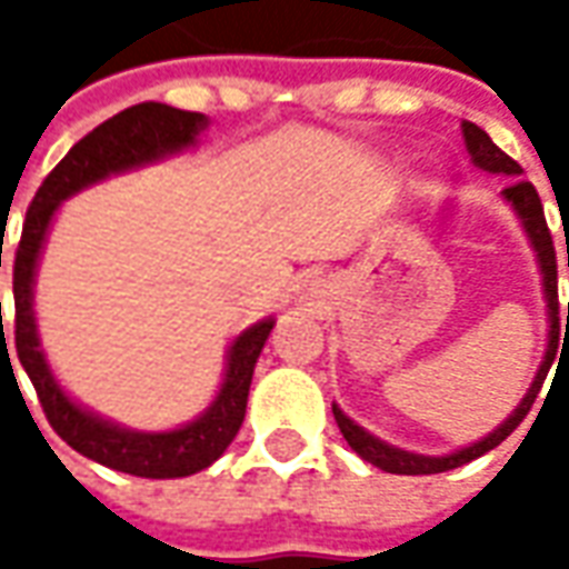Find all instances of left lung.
Returning <instances> with one entry per match:
<instances>
[{"mask_svg":"<svg viewBox=\"0 0 569 569\" xmlns=\"http://www.w3.org/2000/svg\"><path fill=\"white\" fill-rule=\"evenodd\" d=\"M462 136H466V148H469L471 161L481 167V170L507 173V177H519V173H522V167L516 164L507 151H500V148L491 142V136H488L481 126L462 120ZM503 196H507V202L516 208V214L522 218V224H526V230H529L532 247H536L538 252V266H541V274H545V297H548V317H551V332H548L551 341H548L545 363H541V370H538L532 389L526 392V399L519 402V408H516L513 415H510L503 425L497 427L493 433H488L485 440H478V443H471V447L459 449V452H452V456H418V452H405V449L389 447V443L377 440L373 433H367L363 427L355 425V421L341 411L339 405H332L336 425H339L341 437L348 440V447L355 449L361 459H367L370 466H377V469L392 471V475H437V471L459 469V466H466V462H471V459H478V456L491 452L493 447H500V443L513 433L516 427L522 425V418L532 411V402L538 399V389H541V382H545V377H548V367H551L555 355H558V336H560V329H563V322H560V303H558V252H555V240H551V230H548V221H545V208H541V199H538V189L532 187L529 180H513L510 187L503 189ZM567 266H569V240H567ZM567 332H569V303H567V329H563V336H567Z\"/></svg>","mask_w":569,"mask_h":569,"instance_id":"8db88e82","label":"left lung"}]
</instances>
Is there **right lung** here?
<instances>
[{"instance_id":"right-lung-1","label":"right lung","mask_w":569,"mask_h":569,"mask_svg":"<svg viewBox=\"0 0 569 569\" xmlns=\"http://www.w3.org/2000/svg\"><path fill=\"white\" fill-rule=\"evenodd\" d=\"M206 126L208 120L202 113L177 110V107L154 103V100L126 107L122 113L100 122L98 129H91L81 142L72 144V151L40 183L33 202L28 206V218H24L21 240L14 250V266H11L14 351H18V361L24 367V373L31 377L50 427L81 456L94 459L107 469L139 475V478H187V475L208 469L230 447V440L237 437V430L243 425L252 367H256V358H259L262 345L272 332L274 319L256 322L252 329H247L230 345L228 373L221 382V392L202 418H196L192 425L180 427V430H167V433H136V430L110 425L98 415L78 408L53 380L50 367L43 361V351H40L37 326H33V269H37V256L43 247L47 228H50L62 199H69L72 192L88 187V183H98L107 173H120V170L144 164V161H158L164 154L187 148V144L196 142V136ZM2 345H6V339H2ZM6 355H9V345H6ZM11 377H14V370H11Z\"/></svg>"}]
</instances>
